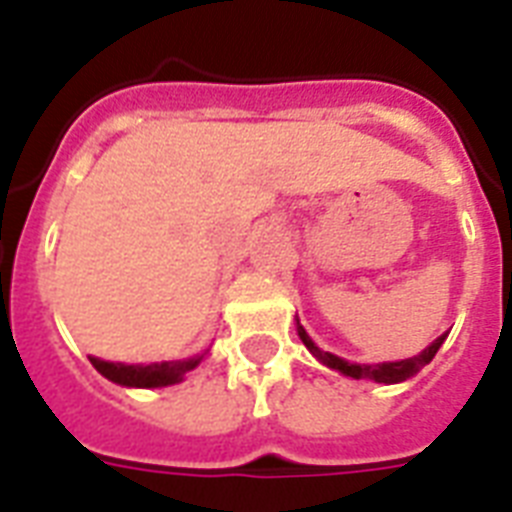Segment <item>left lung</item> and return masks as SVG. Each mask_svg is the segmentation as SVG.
<instances>
[{
	"label": "left lung",
	"mask_w": 512,
	"mask_h": 512,
	"mask_svg": "<svg viewBox=\"0 0 512 512\" xmlns=\"http://www.w3.org/2000/svg\"><path fill=\"white\" fill-rule=\"evenodd\" d=\"M299 336L301 342H304V347L315 355V358L323 363V366L334 368V371H342L344 376H352V379H374V382H382V384H395V382H406V379H411V376H417L422 368L430 363V360L435 358V352L441 350L443 339L449 334L438 336L430 347H427L425 352H419V355H414V358H406V360H398V363H376V366H360V363H347V360L336 358V355H331V352H323L318 347V344L312 342L310 334L304 331V328L299 326Z\"/></svg>",
	"instance_id": "left-lung-1"
}]
</instances>
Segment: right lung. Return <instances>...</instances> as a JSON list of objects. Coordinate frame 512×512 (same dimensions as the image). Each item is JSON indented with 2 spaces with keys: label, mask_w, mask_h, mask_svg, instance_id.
I'll use <instances>...</instances> for the list:
<instances>
[{
  "label": "right lung",
  "mask_w": 512,
  "mask_h": 512,
  "mask_svg": "<svg viewBox=\"0 0 512 512\" xmlns=\"http://www.w3.org/2000/svg\"><path fill=\"white\" fill-rule=\"evenodd\" d=\"M202 355L186 360H168V363H149V366H125V363H109V360L90 358L98 374H104L109 382L125 384V387H165L176 384L200 366Z\"/></svg>",
  "instance_id": "right-lung-1"
}]
</instances>
